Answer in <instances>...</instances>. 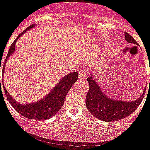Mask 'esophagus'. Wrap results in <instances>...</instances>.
Wrapping results in <instances>:
<instances>
[{"label":"esophagus","instance_id":"esophagus-1","mask_svg":"<svg viewBox=\"0 0 150 150\" xmlns=\"http://www.w3.org/2000/svg\"><path fill=\"white\" fill-rule=\"evenodd\" d=\"M86 74H87V72L85 69H81V70L79 72V78L80 79H85L86 77Z\"/></svg>","mask_w":150,"mask_h":150}]
</instances>
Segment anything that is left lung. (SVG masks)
Listing matches in <instances>:
<instances>
[{
	"label": "left lung",
	"instance_id": "left-lung-1",
	"mask_svg": "<svg viewBox=\"0 0 150 150\" xmlns=\"http://www.w3.org/2000/svg\"><path fill=\"white\" fill-rule=\"evenodd\" d=\"M125 38L129 43L138 45L127 33H125ZM87 81L89 85V89L86 95V107L92 115L101 121L113 122L126 117L135 111L144 98L145 91H143L139 98L131 101L112 99L101 90L92 73L91 76L87 78Z\"/></svg>",
	"mask_w": 150,
	"mask_h": 150
}]
</instances>
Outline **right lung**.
Listing matches in <instances>:
<instances>
[{"label": "right lung", "instance_id": "right-lung-1", "mask_svg": "<svg viewBox=\"0 0 150 150\" xmlns=\"http://www.w3.org/2000/svg\"><path fill=\"white\" fill-rule=\"evenodd\" d=\"M35 25H36L33 24V25L29 26L25 30H24L16 38V40H14L13 44L11 45L7 54V57L5 59V63L3 65V69H2L3 74L5 72V66L8 58L15 52V46H16L17 40L26 31L34 28ZM77 78H78V72H73L71 74L65 75L62 80H60V81L56 85L55 87L52 88L45 97H44L42 99H40L37 102L29 104H20L19 102H17V100L13 98H12V96L7 92L5 86H4L3 81H2V82H3V87H4L5 96H6L8 100L9 101V103L11 104V105L13 107L14 110L19 112L21 115L24 116L25 117H27V118L33 119L36 121H45L47 119L53 117L59 110H61V108L64 102V99L67 95V93L70 90L71 87L73 86Z\"/></svg>", "mask_w": 150, "mask_h": 150}]
</instances>
